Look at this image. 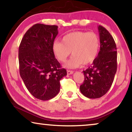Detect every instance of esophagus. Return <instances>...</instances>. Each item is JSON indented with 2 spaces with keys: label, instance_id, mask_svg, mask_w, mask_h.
Returning <instances> with one entry per match:
<instances>
[{
  "label": "esophagus",
  "instance_id": "34e87169",
  "mask_svg": "<svg viewBox=\"0 0 132 132\" xmlns=\"http://www.w3.org/2000/svg\"><path fill=\"white\" fill-rule=\"evenodd\" d=\"M73 73V71H72V70H67V75H70Z\"/></svg>",
  "mask_w": 132,
  "mask_h": 132
}]
</instances>
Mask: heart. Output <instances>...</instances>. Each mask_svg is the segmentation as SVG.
I'll list each match as a JSON object with an SVG mask.
<instances>
[{"label": "heart", "mask_w": 132, "mask_h": 132, "mask_svg": "<svg viewBox=\"0 0 132 132\" xmlns=\"http://www.w3.org/2000/svg\"><path fill=\"white\" fill-rule=\"evenodd\" d=\"M100 38L94 32L76 31L67 34L62 42L55 41L53 51L61 62H65L72 52L73 56L66 64L68 68H76L93 62L98 55Z\"/></svg>", "instance_id": "obj_1"}]
</instances>
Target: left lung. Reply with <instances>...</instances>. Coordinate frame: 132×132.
I'll list each match as a JSON object with an SVG mask.
<instances>
[{"label": "left lung", "instance_id": "1", "mask_svg": "<svg viewBox=\"0 0 132 132\" xmlns=\"http://www.w3.org/2000/svg\"><path fill=\"white\" fill-rule=\"evenodd\" d=\"M100 49L91 67L85 71L84 81L80 90L89 98L103 96L111 87L117 69V46L112 36L102 26H98Z\"/></svg>", "mask_w": 132, "mask_h": 132}]
</instances>
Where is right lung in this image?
Here are the masks:
<instances>
[{
  "mask_svg": "<svg viewBox=\"0 0 132 132\" xmlns=\"http://www.w3.org/2000/svg\"><path fill=\"white\" fill-rule=\"evenodd\" d=\"M57 34V26L38 23L27 30L19 46L20 75L30 93L41 100L55 97L67 75L53 51Z\"/></svg>",
  "mask_w": 132,
  "mask_h": 132,
  "instance_id": "add662e5",
  "label": "right lung"
}]
</instances>
